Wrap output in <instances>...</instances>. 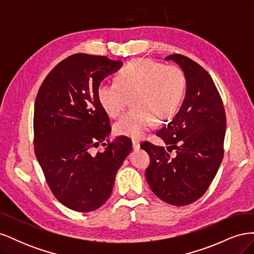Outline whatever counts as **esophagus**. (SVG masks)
I'll use <instances>...</instances> for the list:
<instances>
[{
    "instance_id": "1",
    "label": "esophagus",
    "mask_w": 254,
    "mask_h": 254,
    "mask_svg": "<svg viewBox=\"0 0 254 254\" xmlns=\"http://www.w3.org/2000/svg\"><path fill=\"white\" fill-rule=\"evenodd\" d=\"M132 147L134 149L140 148V141L137 140V139H132Z\"/></svg>"
}]
</instances>
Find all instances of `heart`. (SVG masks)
<instances>
[{
    "label": "heart",
    "mask_w": 254,
    "mask_h": 254,
    "mask_svg": "<svg viewBox=\"0 0 254 254\" xmlns=\"http://www.w3.org/2000/svg\"><path fill=\"white\" fill-rule=\"evenodd\" d=\"M186 87V75L175 64L135 59L122 68L115 82H101L97 99L105 112L118 118L131 101L133 108L114 124L119 135L140 137L153 121L162 123L176 113Z\"/></svg>",
    "instance_id": "obj_1"
}]
</instances>
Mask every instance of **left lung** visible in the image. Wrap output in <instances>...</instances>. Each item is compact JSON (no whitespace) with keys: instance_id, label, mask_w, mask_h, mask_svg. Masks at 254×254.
Wrapping results in <instances>:
<instances>
[{"instance_id":"1","label":"left lung","mask_w":254,"mask_h":254,"mask_svg":"<svg viewBox=\"0 0 254 254\" xmlns=\"http://www.w3.org/2000/svg\"><path fill=\"white\" fill-rule=\"evenodd\" d=\"M174 60L187 78L181 109L157 135L167 145L141 144L149 155L145 172L151 190L161 200L181 206L195 202L209 189L224 157L226 112L219 92L204 68L180 54ZM175 149L176 156L169 152Z\"/></svg>"}]
</instances>
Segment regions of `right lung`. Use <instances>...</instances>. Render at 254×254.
I'll use <instances>...</instances> for the list:
<instances>
[{"mask_svg":"<svg viewBox=\"0 0 254 254\" xmlns=\"http://www.w3.org/2000/svg\"><path fill=\"white\" fill-rule=\"evenodd\" d=\"M122 64L106 56L74 54L53 68L38 91L36 157L54 196L76 212L95 211L108 200L115 175L132 148L131 140L118 136L107 140L104 152H91L111 131L97 87Z\"/></svg>","mask_w":254,"mask_h":254,"instance_id":"right-lung-1","label":"right lung"}]
</instances>
